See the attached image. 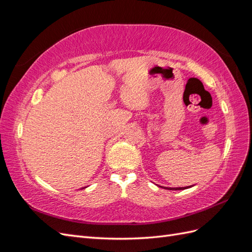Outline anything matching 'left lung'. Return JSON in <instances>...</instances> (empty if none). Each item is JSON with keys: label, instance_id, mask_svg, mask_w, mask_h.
I'll use <instances>...</instances> for the list:
<instances>
[{"label": "left lung", "instance_id": "obj_1", "mask_svg": "<svg viewBox=\"0 0 252 252\" xmlns=\"http://www.w3.org/2000/svg\"><path fill=\"white\" fill-rule=\"evenodd\" d=\"M162 187V186H161ZM190 186H187V187H174V188H171V187H162L164 189H168V190H184V189H187L189 188Z\"/></svg>", "mask_w": 252, "mask_h": 252}]
</instances>
